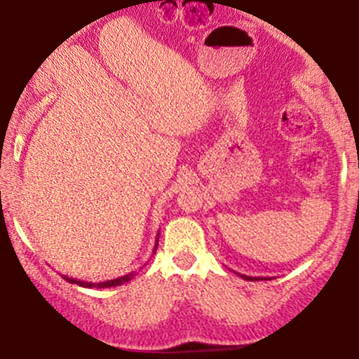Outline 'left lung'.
Wrapping results in <instances>:
<instances>
[{"label":"left lung","instance_id":"left-lung-1","mask_svg":"<svg viewBox=\"0 0 359 359\" xmlns=\"http://www.w3.org/2000/svg\"><path fill=\"white\" fill-rule=\"evenodd\" d=\"M240 275H241V273H240ZM241 277L245 278V280H259V278H263V277H246V275H241ZM263 280H265V278H263Z\"/></svg>","mask_w":359,"mask_h":359}]
</instances>
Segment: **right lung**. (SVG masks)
I'll list each match as a JSON object with an SVG mask.
<instances>
[{"label":"right lung","instance_id":"obj_1","mask_svg":"<svg viewBox=\"0 0 359 359\" xmlns=\"http://www.w3.org/2000/svg\"><path fill=\"white\" fill-rule=\"evenodd\" d=\"M156 246H158V233H156V240H155V246H154V253L156 251ZM137 275V271H131V273L123 275V277L108 280V282H100V283H93V282H84V280H77V278H71V277H64L69 283H77L79 287H86V288H109V287H116V285H123V283L130 282L131 278Z\"/></svg>","mask_w":359,"mask_h":359}]
</instances>
